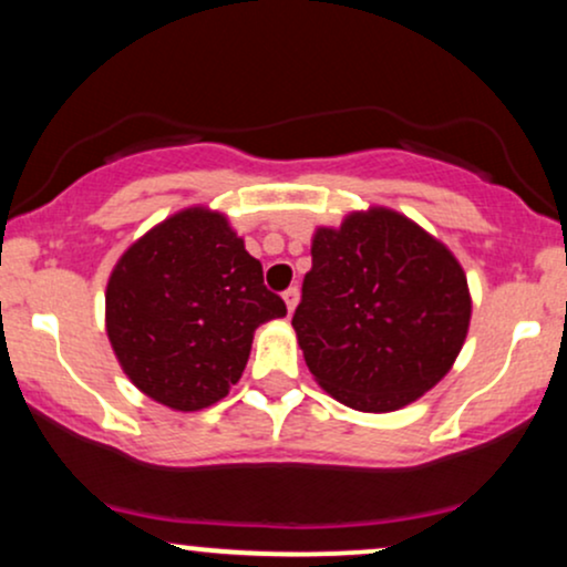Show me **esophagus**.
Wrapping results in <instances>:
<instances>
[{"mask_svg": "<svg viewBox=\"0 0 567 567\" xmlns=\"http://www.w3.org/2000/svg\"><path fill=\"white\" fill-rule=\"evenodd\" d=\"M282 298H285V306H288V311L292 315V309L298 306V298H301V290H298V285H292V288L285 290Z\"/></svg>", "mask_w": 567, "mask_h": 567, "instance_id": "obj_1", "label": "esophagus"}]
</instances>
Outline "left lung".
Segmentation results:
<instances>
[{
  "label": "left lung",
  "instance_id": "1",
  "mask_svg": "<svg viewBox=\"0 0 567 567\" xmlns=\"http://www.w3.org/2000/svg\"><path fill=\"white\" fill-rule=\"evenodd\" d=\"M470 315V288L451 250L379 207L315 234L292 328L324 392L354 410L389 413L451 370Z\"/></svg>",
  "mask_w": 567,
  "mask_h": 567
}]
</instances>
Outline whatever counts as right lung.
<instances>
[{"mask_svg":"<svg viewBox=\"0 0 567 567\" xmlns=\"http://www.w3.org/2000/svg\"><path fill=\"white\" fill-rule=\"evenodd\" d=\"M264 285L261 261L224 216L178 213L141 237L114 266L106 330L130 381L173 410H199L229 394L258 324L285 317Z\"/></svg>","mask_w":567,"mask_h":567,"instance_id":"add662e5","label":"right lung"}]
</instances>
